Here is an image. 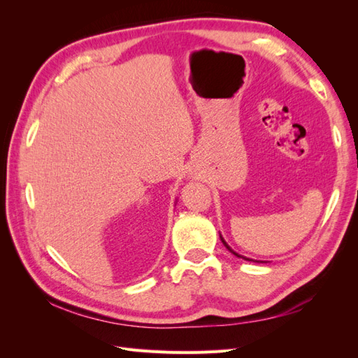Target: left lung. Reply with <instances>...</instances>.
<instances>
[{
	"label": "left lung",
	"instance_id": "obj_1",
	"mask_svg": "<svg viewBox=\"0 0 358 358\" xmlns=\"http://www.w3.org/2000/svg\"><path fill=\"white\" fill-rule=\"evenodd\" d=\"M220 237H221V242H222V243H224V246H225V248H227V249H229V251H230V252H231V254H234V255H236V257H239V258H243V259H246V262H254V259H251V258H246V257H243V255H239V254H237V252H234V251H233V249H231V248H230V246H229V243H227V242H225V241H224V237H222V236H221V234H220Z\"/></svg>",
	"mask_w": 358,
	"mask_h": 358
}]
</instances>
